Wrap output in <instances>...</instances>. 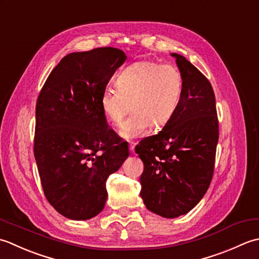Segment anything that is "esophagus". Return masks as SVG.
<instances>
[{
	"mask_svg": "<svg viewBox=\"0 0 259 259\" xmlns=\"http://www.w3.org/2000/svg\"><path fill=\"white\" fill-rule=\"evenodd\" d=\"M135 143H133V142H132V143H130V151L132 152V153H134V150H135Z\"/></svg>",
	"mask_w": 259,
	"mask_h": 259,
	"instance_id": "esophagus-1",
	"label": "esophagus"
}]
</instances>
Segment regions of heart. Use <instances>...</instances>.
<instances>
[{"label": "heart", "instance_id": "1", "mask_svg": "<svg viewBox=\"0 0 259 259\" xmlns=\"http://www.w3.org/2000/svg\"><path fill=\"white\" fill-rule=\"evenodd\" d=\"M117 88H105L100 94V109L108 122L117 126L131 108L119 134L132 140L150 127H162L176 114L180 104L183 80L171 65L140 61L128 66L116 79Z\"/></svg>", "mask_w": 259, "mask_h": 259}]
</instances>
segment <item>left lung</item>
Returning <instances> with one entry per match:
<instances>
[{"instance_id":"8db88e82","label":"left lung","mask_w":259,"mask_h":259,"mask_svg":"<svg viewBox=\"0 0 259 259\" xmlns=\"http://www.w3.org/2000/svg\"><path fill=\"white\" fill-rule=\"evenodd\" d=\"M171 56L183 80L180 104L162 131L135 149L144 163L141 198L147 209L164 218L188 213L203 198L212 179L219 139L209 80L183 56Z\"/></svg>"}]
</instances>
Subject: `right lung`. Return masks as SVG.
<instances>
[{
    "instance_id": "obj_1",
    "label": "right lung",
    "mask_w": 259,
    "mask_h": 259,
    "mask_svg": "<svg viewBox=\"0 0 259 259\" xmlns=\"http://www.w3.org/2000/svg\"><path fill=\"white\" fill-rule=\"evenodd\" d=\"M126 58L109 47L72 52L40 92L34 157L46 198L68 219L88 220L102 212L107 179L130 155L99 105L100 94Z\"/></svg>"
}]
</instances>
